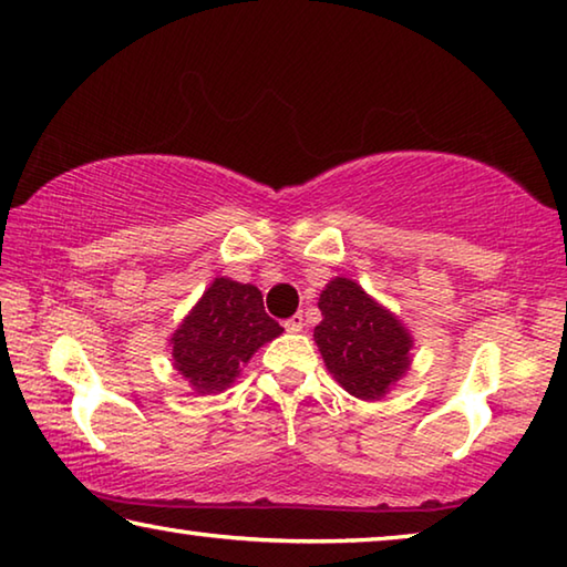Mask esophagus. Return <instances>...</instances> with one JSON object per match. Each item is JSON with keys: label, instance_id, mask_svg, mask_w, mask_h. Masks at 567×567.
<instances>
[{"label": "esophagus", "instance_id": "34e87169", "mask_svg": "<svg viewBox=\"0 0 567 567\" xmlns=\"http://www.w3.org/2000/svg\"><path fill=\"white\" fill-rule=\"evenodd\" d=\"M302 324H305L302 315H292L290 320H285V330H287V332H300Z\"/></svg>", "mask_w": 567, "mask_h": 567}]
</instances>
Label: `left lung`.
Instances as JSON below:
<instances>
[{
	"mask_svg": "<svg viewBox=\"0 0 567 567\" xmlns=\"http://www.w3.org/2000/svg\"><path fill=\"white\" fill-rule=\"evenodd\" d=\"M318 307L315 342L332 378L360 400L385 398L410 368V332L348 277L324 285Z\"/></svg>",
	"mask_w": 567,
	"mask_h": 567,
	"instance_id": "8db88e82",
	"label": "left lung"
}]
</instances>
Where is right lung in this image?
I'll return each mask as SVG.
<instances>
[{
    "label": "right lung",
    "instance_id": "obj_1",
    "mask_svg": "<svg viewBox=\"0 0 567 567\" xmlns=\"http://www.w3.org/2000/svg\"><path fill=\"white\" fill-rule=\"evenodd\" d=\"M282 332L265 312L262 292L229 277H215L169 338L175 370L199 395L233 385L243 364Z\"/></svg>",
    "mask_w": 567,
    "mask_h": 567
}]
</instances>
